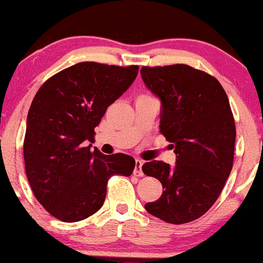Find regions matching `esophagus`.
<instances>
[{"instance_id":"34e87169","label":"esophagus","mask_w":263,"mask_h":263,"mask_svg":"<svg viewBox=\"0 0 263 263\" xmlns=\"http://www.w3.org/2000/svg\"><path fill=\"white\" fill-rule=\"evenodd\" d=\"M142 165H143V161L141 159H136V165H135V171L134 174L136 177H143L144 173L142 172Z\"/></svg>"}]
</instances>
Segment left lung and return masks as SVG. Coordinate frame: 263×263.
I'll use <instances>...</instances> for the list:
<instances>
[{"instance_id":"left-lung-1","label":"left lung","mask_w":263,"mask_h":263,"mask_svg":"<svg viewBox=\"0 0 263 263\" xmlns=\"http://www.w3.org/2000/svg\"><path fill=\"white\" fill-rule=\"evenodd\" d=\"M142 79L162 101L161 134L171 142L177 163L142 165L162 183L158 200L144 205L171 224L203 216L218 200L234 163V115L224 87L213 75L186 64L142 66Z\"/></svg>"}]
</instances>
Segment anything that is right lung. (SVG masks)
Segmentation results:
<instances>
[{
    "mask_svg": "<svg viewBox=\"0 0 263 263\" xmlns=\"http://www.w3.org/2000/svg\"><path fill=\"white\" fill-rule=\"evenodd\" d=\"M137 74L138 65L83 62L50 77L35 93L23 142L26 174L35 199L54 218H89L104 204L108 179L134 172V157L102 155L86 144Z\"/></svg>",
    "mask_w": 263,
    "mask_h": 263,
    "instance_id": "1",
    "label": "right lung"
}]
</instances>
